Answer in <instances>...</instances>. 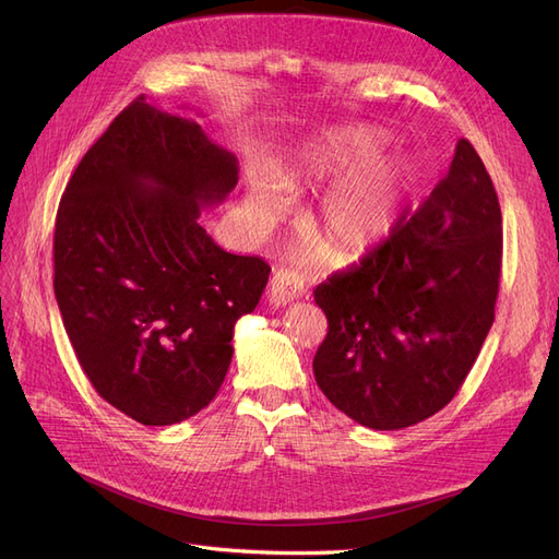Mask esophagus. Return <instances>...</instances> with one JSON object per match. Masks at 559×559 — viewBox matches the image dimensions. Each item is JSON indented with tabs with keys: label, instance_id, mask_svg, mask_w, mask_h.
<instances>
[{
	"label": "esophagus",
	"instance_id": "esophagus-1",
	"mask_svg": "<svg viewBox=\"0 0 559 559\" xmlns=\"http://www.w3.org/2000/svg\"><path fill=\"white\" fill-rule=\"evenodd\" d=\"M300 294H302L300 282L292 273H286V270H280V273H275V277L270 280L267 302L273 308H284L289 306L292 300H296Z\"/></svg>",
	"mask_w": 559,
	"mask_h": 559
}]
</instances>
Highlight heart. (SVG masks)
<instances>
[{
	"mask_svg": "<svg viewBox=\"0 0 559 559\" xmlns=\"http://www.w3.org/2000/svg\"><path fill=\"white\" fill-rule=\"evenodd\" d=\"M386 140L376 126L352 123L326 130L302 154V173L331 181L312 212V224L329 235L345 261L386 240L415 193L413 163L401 154H380ZM286 202V183L273 167H251L245 179L249 228L273 226Z\"/></svg>",
	"mask_w": 559,
	"mask_h": 559,
	"instance_id": "obj_1",
	"label": "heart"
}]
</instances>
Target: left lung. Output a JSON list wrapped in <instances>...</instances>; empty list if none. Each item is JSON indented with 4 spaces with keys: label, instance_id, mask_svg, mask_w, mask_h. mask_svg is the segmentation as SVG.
Returning <instances> with one entry per match:
<instances>
[{
    "label": "left lung",
    "instance_id": "8db88e82",
    "mask_svg": "<svg viewBox=\"0 0 559 559\" xmlns=\"http://www.w3.org/2000/svg\"><path fill=\"white\" fill-rule=\"evenodd\" d=\"M501 247L495 183L460 140L425 205L314 289L329 319L312 361L324 396L378 431L445 408L492 329Z\"/></svg>",
    "mask_w": 559,
    "mask_h": 559
}]
</instances>
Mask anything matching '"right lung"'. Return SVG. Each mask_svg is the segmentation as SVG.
Returning a JSON list of instances; mask_svg holds the SVG:
<instances>
[{
    "label": "right lung",
    "mask_w": 559,
    "mask_h": 559,
    "mask_svg": "<svg viewBox=\"0 0 559 559\" xmlns=\"http://www.w3.org/2000/svg\"><path fill=\"white\" fill-rule=\"evenodd\" d=\"M238 183V158L193 118L144 97L118 114L62 193L53 289L76 359L114 408L177 425L216 396L233 329L270 265L200 226Z\"/></svg>",
    "instance_id": "add662e5"
}]
</instances>
